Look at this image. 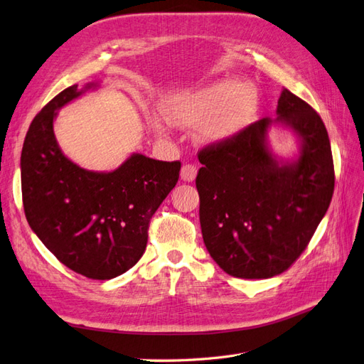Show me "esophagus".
Returning a JSON list of instances; mask_svg holds the SVG:
<instances>
[{
  "label": "esophagus",
  "mask_w": 364,
  "mask_h": 364,
  "mask_svg": "<svg viewBox=\"0 0 364 364\" xmlns=\"http://www.w3.org/2000/svg\"><path fill=\"white\" fill-rule=\"evenodd\" d=\"M196 174H197V168L194 167V165L186 164L181 170V179L183 182H193L196 179Z\"/></svg>",
  "instance_id": "esophagus-1"
}]
</instances>
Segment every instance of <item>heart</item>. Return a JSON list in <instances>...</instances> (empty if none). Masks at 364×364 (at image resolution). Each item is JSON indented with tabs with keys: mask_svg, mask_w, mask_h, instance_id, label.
<instances>
[{
	"mask_svg": "<svg viewBox=\"0 0 364 364\" xmlns=\"http://www.w3.org/2000/svg\"><path fill=\"white\" fill-rule=\"evenodd\" d=\"M164 112L171 123L199 127V139L206 144H222L240 135L255 118L259 95L249 83L222 79L205 86L170 92L164 98ZM151 126L164 132L162 124Z\"/></svg>",
	"mask_w": 364,
	"mask_h": 364,
	"instance_id": "heart-1",
	"label": "heart"
}]
</instances>
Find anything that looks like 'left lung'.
<instances>
[{"instance_id": "8db88e82", "label": "left lung", "mask_w": 364, "mask_h": 364, "mask_svg": "<svg viewBox=\"0 0 364 364\" xmlns=\"http://www.w3.org/2000/svg\"><path fill=\"white\" fill-rule=\"evenodd\" d=\"M277 118H262L222 144L200 150L196 186L209 255L230 277L266 279L305 250L334 193L328 132L314 109L282 90ZM289 128V160L268 144L272 127Z\"/></svg>"}]
</instances>
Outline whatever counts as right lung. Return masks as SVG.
Masks as SVG:
<instances>
[{
	"mask_svg": "<svg viewBox=\"0 0 364 364\" xmlns=\"http://www.w3.org/2000/svg\"><path fill=\"white\" fill-rule=\"evenodd\" d=\"M97 87H67L31 121L21 185L27 222L46 247L68 269L105 281L142 257L150 218L178 183L181 162L132 153L115 170L92 171L65 156L53 127L59 109Z\"/></svg>",
	"mask_w": 364,
	"mask_h": 364,
	"instance_id": "add662e5",
	"label": "right lung"
}]
</instances>
